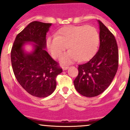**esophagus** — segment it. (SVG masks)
Listing matches in <instances>:
<instances>
[{"label": "esophagus", "mask_w": 130, "mask_h": 130, "mask_svg": "<svg viewBox=\"0 0 130 130\" xmlns=\"http://www.w3.org/2000/svg\"><path fill=\"white\" fill-rule=\"evenodd\" d=\"M62 69L63 70H66L69 69V66H62Z\"/></svg>", "instance_id": "esophagus-1"}]
</instances>
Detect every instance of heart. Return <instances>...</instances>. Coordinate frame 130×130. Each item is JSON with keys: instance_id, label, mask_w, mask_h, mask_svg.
I'll list each match as a JSON object with an SVG mask.
<instances>
[{"instance_id": "1", "label": "heart", "mask_w": 130, "mask_h": 130, "mask_svg": "<svg viewBox=\"0 0 130 130\" xmlns=\"http://www.w3.org/2000/svg\"><path fill=\"white\" fill-rule=\"evenodd\" d=\"M47 47L54 58L59 57L67 48L69 52L63 55L60 61H86L94 56L99 43V34L92 26H69L58 31L57 35L47 40Z\"/></svg>"}]
</instances>
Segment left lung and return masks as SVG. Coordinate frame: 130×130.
Masks as SVG:
<instances>
[{
    "label": "left lung",
    "mask_w": 130,
    "mask_h": 130,
    "mask_svg": "<svg viewBox=\"0 0 130 130\" xmlns=\"http://www.w3.org/2000/svg\"><path fill=\"white\" fill-rule=\"evenodd\" d=\"M100 45L89 61L78 65V74L73 81L75 88L84 96L99 95L109 86L118 68V48L115 36L100 21Z\"/></svg>",
    "instance_id": "1"
}]
</instances>
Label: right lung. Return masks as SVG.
I'll return each mask as SVG.
<instances>
[{
    "label": "right lung",
    "mask_w": 130,
    "mask_h": 130,
    "mask_svg": "<svg viewBox=\"0 0 130 130\" xmlns=\"http://www.w3.org/2000/svg\"><path fill=\"white\" fill-rule=\"evenodd\" d=\"M52 23L33 21L17 35L11 50L13 72L19 84L37 98L51 95L57 86L56 77L62 72L58 63L45 50L46 35ZM32 42L31 53L24 51L26 43Z\"/></svg>",
    "instance_id": "right-lung-1"
}]
</instances>
